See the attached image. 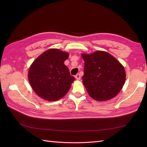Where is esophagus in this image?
I'll return each instance as SVG.
<instances>
[{
    "label": "esophagus",
    "mask_w": 147,
    "mask_h": 147,
    "mask_svg": "<svg viewBox=\"0 0 147 147\" xmlns=\"http://www.w3.org/2000/svg\"><path fill=\"white\" fill-rule=\"evenodd\" d=\"M75 78L77 80H80V78H81V76L80 74H77L75 76Z\"/></svg>",
    "instance_id": "1"
}]
</instances>
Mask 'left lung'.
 I'll return each mask as SVG.
<instances>
[{
	"instance_id": "obj_1",
	"label": "left lung",
	"mask_w": 147,
	"mask_h": 147,
	"mask_svg": "<svg viewBox=\"0 0 147 147\" xmlns=\"http://www.w3.org/2000/svg\"><path fill=\"white\" fill-rule=\"evenodd\" d=\"M85 61L83 83L95 100H108L116 96L126 80L124 68L109 53L98 51L82 54Z\"/></svg>"
}]
</instances>
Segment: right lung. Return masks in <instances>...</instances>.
Instances as JSON below:
<instances>
[{
	"instance_id": "1",
	"label": "right lung",
	"mask_w": 147,
	"mask_h": 147,
	"mask_svg": "<svg viewBox=\"0 0 147 147\" xmlns=\"http://www.w3.org/2000/svg\"><path fill=\"white\" fill-rule=\"evenodd\" d=\"M69 53L51 49L38 56L29 69L28 80L37 95L49 101H56L69 90L74 77L64 61Z\"/></svg>"
}]
</instances>
